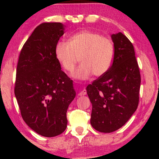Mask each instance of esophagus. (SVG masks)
<instances>
[{
  "label": "esophagus",
  "instance_id": "34e87169",
  "mask_svg": "<svg viewBox=\"0 0 159 159\" xmlns=\"http://www.w3.org/2000/svg\"><path fill=\"white\" fill-rule=\"evenodd\" d=\"M86 94H87V91H86V90H84V89H83V90H82L79 93L80 96H82V95H85Z\"/></svg>",
  "mask_w": 159,
  "mask_h": 159
}]
</instances>
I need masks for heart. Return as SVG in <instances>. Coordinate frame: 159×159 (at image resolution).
I'll return each mask as SVG.
<instances>
[{
  "label": "heart",
  "instance_id": "b5f03b06",
  "mask_svg": "<svg viewBox=\"0 0 159 159\" xmlns=\"http://www.w3.org/2000/svg\"><path fill=\"white\" fill-rule=\"evenodd\" d=\"M56 57L63 68L71 71L79 61L82 64L71 74L75 79L85 80L92 75L101 77L109 70L114 56L112 41L97 32L82 30L74 34L68 43L58 42Z\"/></svg>",
  "mask_w": 159,
  "mask_h": 159
}]
</instances>
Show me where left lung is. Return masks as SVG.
Listing matches in <instances>:
<instances>
[{"instance_id": "obj_1", "label": "left lung", "mask_w": 159, "mask_h": 159, "mask_svg": "<svg viewBox=\"0 0 159 159\" xmlns=\"http://www.w3.org/2000/svg\"><path fill=\"white\" fill-rule=\"evenodd\" d=\"M111 37L114 46L111 66L86 88L93 106L90 124L104 133L119 129L132 116L138 106L141 82L133 45L121 32Z\"/></svg>"}]
</instances>
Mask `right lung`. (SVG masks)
Returning <instances> with one entry per match:
<instances>
[{
  "label": "right lung",
  "instance_id": "add662e5",
  "mask_svg": "<svg viewBox=\"0 0 159 159\" xmlns=\"http://www.w3.org/2000/svg\"><path fill=\"white\" fill-rule=\"evenodd\" d=\"M64 30L60 22L38 26L23 45L16 68L14 93L21 116L47 138L65 131L67 109L76 95L73 81L61 71L55 54Z\"/></svg>",
  "mask_w": 159,
  "mask_h": 159
}]
</instances>
